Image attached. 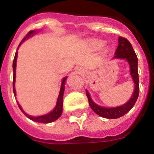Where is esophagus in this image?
<instances>
[{"label":"esophagus","instance_id":"esophagus-1","mask_svg":"<svg viewBox=\"0 0 154 154\" xmlns=\"http://www.w3.org/2000/svg\"><path fill=\"white\" fill-rule=\"evenodd\" d=\"M77 72H78L79 73H84L85 72V70H84L82 68H78V69H77Z\"/></svg>","mask_w":154,"mask_h":154}]
</instances>
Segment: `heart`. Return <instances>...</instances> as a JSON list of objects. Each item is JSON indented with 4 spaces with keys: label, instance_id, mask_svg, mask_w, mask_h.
<instances>
[{
    "label": "heart",
    "instance_id": "1",
    "mask_svg": "<svg viewBox=\"0 0 154 154\" xmlns=\"http://www.w3.org/2000/svg\"><path fill=\"white\" fill-rule=\"evenodd\" d=\"M103 45H104V43L102 41H96L95 42H92V47L94 49H99V48H101L103 47Z\"/></svg>",
    "mask_w": 154,
    "mask_h": 154
}]
</instances>
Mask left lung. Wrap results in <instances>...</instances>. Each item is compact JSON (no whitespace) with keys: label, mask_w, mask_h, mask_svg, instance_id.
Returning a JSON list of instances; mask_svg holds the SVG:
<instances>
[{"label":"left lung","mask_w":154,"mask_h":154,"mask_svg":"<svg viewBox=\"0 0 154 154\" xmlns=\"http://www.w3.org/2000/svg\"><path fill=\"white\" fill-rule=\"evenodd\" d=\"M118 47L115 52V56L112 59L126 60L130 65V75L134 83V90L130 99L124 104L116 107H105L96 104L91 98L89 91L86 89V96L91 109L97 115L106 119H117L127 113L135 105L140 92L138 75V59L133 50L132 45L127 39L119 37Z\"/></svg>","instance_id":"8db88e82"}]
</instances>
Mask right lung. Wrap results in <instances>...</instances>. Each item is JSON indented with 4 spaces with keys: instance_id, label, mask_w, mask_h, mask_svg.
Wrapping results in <instances>:
<instances>
[{
    "instance_id": "right-lung-1",
    "label": "right lung",
    "mask_w": 154,
    "mask_h": 154,
    "mask_svg": "<svg viewBox=\"0 0 154 154\" xmlns=\"http://www.w3.org/2000/svg\"><path fill=\"white\" fill-rule=\"evenodd\" d=\"M39 31L38 30H34V31H31L30 32H28V35L24 37V38L22 39V41L21 42V43L19 44L18 48L21 46V45L22 44L23 42L24 41H26L27 39L30 38L31 37H33L35 34H37L38 32ZM18 48H17V51L15 53V55H14V58L13 61V91H14V96H16V90H15V79H16V66H17V54H18ZM68 76H65L62 79V84H61V88H60V91H59V94H58V97L57 99V103L56 105H55V108L51 110V112H49L48 113H46L45 115H42V116H33L28 115L27 112H25L23 110V109L21 108V105L19 104L18 102L17 101V105H18L19 108L21 110V112L24 114V115L26 116L27 117L29 118L31 120L35 121V122H37V123H51V122H54L56 119H58V118L60 117L61 116H62V101H63V95H64V92H65V81L67 79Z\"/></svg>"
}]
</instances>
